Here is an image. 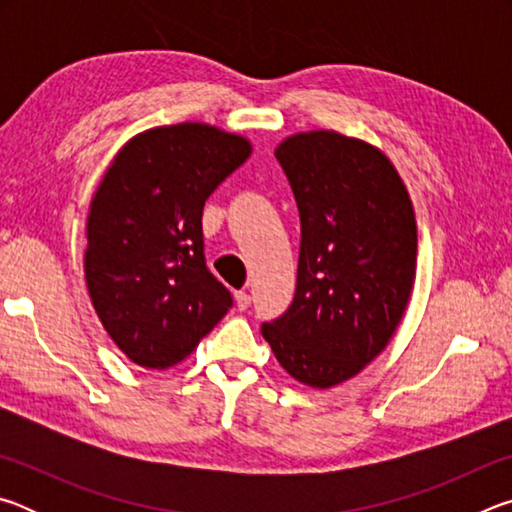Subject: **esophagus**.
<instances>
[{"instance_id":"esophagus-1","label":"esophagus","mask_w":512,"mask_h":512,"mask_svg":"<svg viewBox=\"0 0 512 512\" xmlns=\"http://www.w3.org/2000/svg\"><path fill=\"white\" fill-rule=\"evenodd\" d=\"M235 302H237V309L239 311H246L250 307V296L246 291H237L235 293Z\"/></svg>"}]
</instances>
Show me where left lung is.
Listing matches in <instances>:
<instances>
[{"label": "left lung", "instance_id": "left-lung-1", "mask_svg": "<svg viewBox=\"0 0 512 512\" xmlns=\"http://www.w3.org/2000/svg\"><path fill=\"white\" fill-rule=\"evenodd\" d=\"M300 212L296 296L262 325L293 379L329 388L386 348L409 305L418 228L409 192L375 146L334 131L275 149Z\"/></svg>", "mask_w": 512, "mask_h": 512}]
</instances>
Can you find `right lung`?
Segmentation results:
<instances>
[{
  "mask_svg": "<svg viewBox=\"0 0 512 512\" xmlns=\"http://www.w3.org/2000/svg\"><path fill=\"white\" fill-rule=\"evenodd\" d=\"M250 151L246 137L185 121L135 135L103 176L85 282L110 339L137 366H176L232 307L205 264L201 219Z\"/></svg>",
  "mask_w": 512,
  "mask_h": 512,
  "instance_id": "1",
  "label": "right lung"
}]
</instances>
